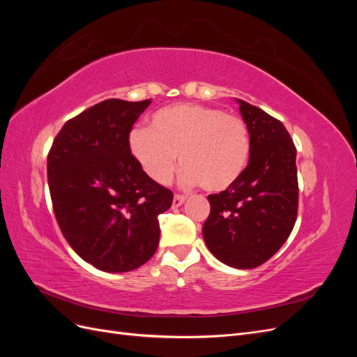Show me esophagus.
Listing matches in <instances>:
<instances>
[{"label": "esophagus", "mask_w": 357, "mask_h": 357, "mask_svg": "<svg viewBox=\"0 0 357 357\" xmlns=\"http://www.w3.org/2000/svg\"><path fill=\"white\" fill-rule=\"evenodd\" d=\"M186 201V197H183V195H174V198H172V207L174 208H177V207H180V205Z\"/></svg>", "instance_id": "1"}]
</instances>
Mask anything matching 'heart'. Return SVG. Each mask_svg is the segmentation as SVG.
I'll list each match as a JSON object with an SVG mask.
<instances>
[{
    "label": "heart",
    "mask_w": 357,
    "mask_h": 357,
    "mask_svg": "<svg viewBox=\"0 0 357 357\" xmlns=\"http://www.w3.org/2000/svg\"><path fill=\"white\" fill-rule=\"evenodd\" d=\"M128 146L139 168L158 185L169 183L180 155L185 165L181 185H202L211 192L232 186L250 155V137L243 119L199 104L158 110L150 117L149 128L132 129Z\"/></svg>",
    "instance_id": "heart-1"
}]
</instances>
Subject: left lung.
<instances>
[{
  "instance_id": "left-lung-1",
  "label": "left lung",
  "mask_w": 357,
  "mask_h": 357,
  "mask_svg": "<svg viewBox=\"0 0 357 357\" xmlns=\"http://www.w3.org/2000/svg\"><path fill=\"white\" fill-rule=\"evenodd\" d=\"M250 137L241 177L208 197L202 226L208 250L225 265L252 269L266 262L294 229L298 213L296 149L284 125L236 98Z\"/></svg>"
}]
</instances>
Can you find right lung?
Masks as SVG:
<instances>
[{"mask_svg":"<svg viewBox=\"0 0 357 357\" xmlns=\"http://www.w3.org/2000/svg\"><path fill=\"white\" fill-rule=\"evenodd\" d=\"M150 102L95 104L62 126L47 156L59 228L83 261L105 273L132 271L155 255L158 215L172 204V192L144 174L128 146Z\"/></svg>","mask_w":357,"mask_h":357,"instance_id":"add662e5","label":"right lung"}]
</instances>
